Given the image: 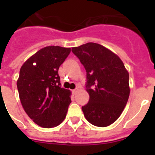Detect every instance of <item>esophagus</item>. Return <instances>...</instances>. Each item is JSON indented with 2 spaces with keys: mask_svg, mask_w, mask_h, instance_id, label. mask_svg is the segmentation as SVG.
Segmentation results:
<instances>
[{
  "mask_svg": "<svg viewBox=\"0 0 155 155\" xmlns=\"http://www.w3.org/2000/svg\"><path fill=\"white\" fill-rule=\"evenodd\" d=\"M77 90H78V88H76V89H74L73 91H72V92H73L74 94H75L77 93Z\"/></svg>",
  "mask_w": 155,
  "mask_h": 155,
  "instance_id": "esophagus-1",
  "label": "esophagus"
}]
</instances>
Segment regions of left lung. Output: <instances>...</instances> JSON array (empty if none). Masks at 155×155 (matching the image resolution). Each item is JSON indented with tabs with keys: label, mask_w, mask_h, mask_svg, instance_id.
<instances>
[{
	"label": "left lung",
	"mask_w": 155,
	"mask_h": 155,
	"mask_svg": "<svg viewBox=\"0 0 155 155\" xmlns=\"http://www.w3.org/2000/svg\"><path fill=\"white\" fill-rule=\"evenodd\" d=\"M71 50L87 72L85 86L90 98L81 108L86 120L96 127L111 125L128 101V71L118 56L98 43L87 42Z\"/></svg>",
	"instance_id": "left-lung-1"
}]
</instances>
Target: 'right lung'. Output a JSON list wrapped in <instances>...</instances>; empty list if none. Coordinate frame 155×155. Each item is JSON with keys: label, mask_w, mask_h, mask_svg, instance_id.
<instances>
[{"label": "right lung", "mask_w": 155, "mask_h": 155, "mask_svg": "<svg viewBox=\"0 0 155 155\" xmlns=\"http://www.w3.org/2000/svg\"><path fill=\"white\" fill-rule=\"evenodd\" d=\"M71 48L50 46L42 48L21 66L17 87L22 107L30 119L44 128L64 121L71 102V91L61 87L60 66Z\"/></svg>", "instance_id": "right-lung-1"}]
</instances>
